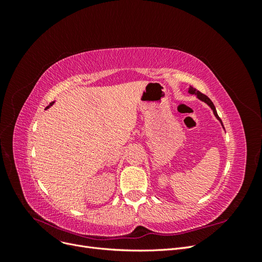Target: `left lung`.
<instances>
[{
	"mask_svg": "<svg viewBox=\"0 0 262 262\" xmlns=\"http://www.w3.org/2000/svg\"><path fill=\"white\" fill-rule=\"evenodd\" d=\"M189 93H190V94H194V95H196L198 98L201 99V100H202V101H204V102H207V104L211 107V109L213 110L214 116H215V117L219 119V120H220V122L222 123V120L220 119V117L217 116V113H216V110H215V107H214V104H213V102L211 101V99H210L208 96H205L204 94H202V93H200V92L198 91V90L193 89V87H190V89H189ZM222 125H223V123H222Z\"/></svg>",
	"mask_w": 262,
	"mask_h": 262,
	"instance_id": "8db88e82",
	"label": "left lung"
}]
</instances>
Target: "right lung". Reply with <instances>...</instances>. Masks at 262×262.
<instances>
[{
  "label": "right lung",
  "instance_id": "add662e5",
  "mask_svg": "<svg viewBox=\"0 0 262 262\" xmlns=\"http://www.w3.org/2000/svg\"><path fill=\"white\" fill-rule=\"evenodd\" d=\"M53 102H54V101H52V102H50V105H49V106H48V107H47V108H46V109H48V108H49V107H50V106H52V105H53Z\"/></svg>",
  "mask_w": 262,
  "mask_h": 262
}]
</instances>
